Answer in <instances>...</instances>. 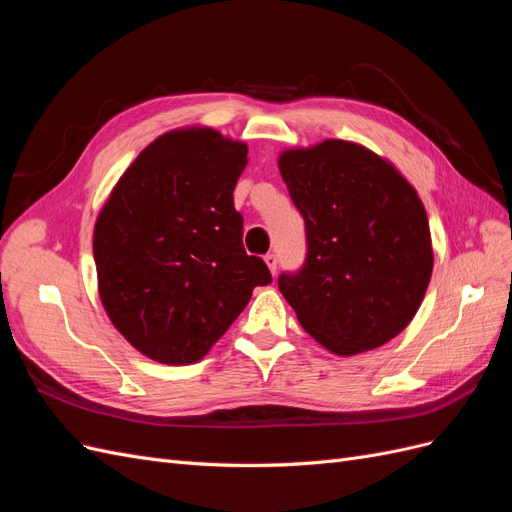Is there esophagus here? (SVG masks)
<instances>
[{
    "label": "esophagus",
    "instance_id": "34e87169",
    "mask_svg": "<svg viewBox=\"0 0 512 512\" xmlns=\"http://www.w3.org/2000/svg\"><path fill=\"white\" fill-rule=\"evenodd\" d=\"M265 262H267L269 271L275 275V271H277V256H275V254H267V256H265Z\"/></svg>",
    "mask_w": 512,
    "mask_h": 512
}]
</instances>
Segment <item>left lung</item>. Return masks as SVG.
Instances as JSON below:
<instances>
[{
  "label": "left lung",
  "instance_id": "obj_1",
  "mask_svg": "<svg viewBox=\"0 0 512 512\" xmlns=\"http://www.w3.org/2000/svg\"><path fill=\"white\" fill-rule=\"evenodd\" d=\"M277 166L305 220V265L277 282L301 327L337 356L391 342L433 271L416 190L389 160L339 138L284 149Z\"/></svg>",
  "mask_w": 512,
  "mask_h": 512
}]
</instances>
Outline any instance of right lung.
I'll use <instances>...</instances> for the list:
<instances>
[{
    "mask_svg": "<svg viewBox=\"0 0 512 512\" xmlns=\"http://www.w3.org/2000/svg\"><path fill=\"white\" fill-rule=\"evenodd\" d=\"M247 145L205 126L170 130L119 177L98 213L94 258L113 327L149 359H203L243 312L265 262L243 250L232 192Z\"/></svg>",
    "mask_w": 512,
    "mask_h": 512,
    "instance_id": "1",
    "label": "right lung"
}]
</instances>
